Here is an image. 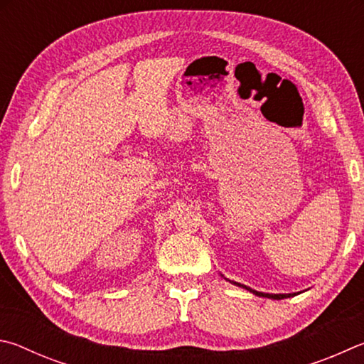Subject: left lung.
<instances>
[{
	"instance_id": "1",
	"label": "left lung",
	"mask_w": 364,
	"mask_h": 364,
	"mask_svg": "<svg viewBox=\"0 0 364 364\" xmlns=\"http://www.w3.org/2000/svg\"><path fill=\"white\" fill-rule=\"evenodd\" d=\"M232 283H233V284H237V286H240V288H245V289H247L250 292H252V294H256V296H259V297H269V299H277V301H279V299H286V297H292V296H296V294H267V292L254 291V289L247 288V286L241 284V283H235V282H232Z\"/></svg>"
}]
</instances>
